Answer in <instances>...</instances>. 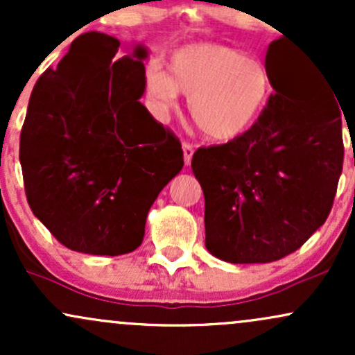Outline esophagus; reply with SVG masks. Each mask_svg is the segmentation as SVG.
Returning a JSON list of instances; mask_svg holds the SVG:
<instances>
[{
	"mask_svg": "<svg viewBox=\"0 0 355 355\" xmlns=\"http://www.w3.org/2000/svg\"><path fill=\"white\" fill-rule=\"evenodd\" d=\"M182 150H183V160H185V165H190L191 157H193V145L189 144V141H183Z\"/></svg>",
	"mask_w": 355,
	"mask_h": 355,
	"instance_id": "1",
	"label": "esophagus"
}]
</instances>
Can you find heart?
<instances>
[{
	"label": "heart",
	"mask_w": 355,
	"mask_h": 355,
	"mask_svg": "<svg viewBox=\"0 0 355 355\" xmlns=\"http://www.w3.org/2000/svg\"><path fill=\"white\" fill-rule=\"evenodd\" d=\"M272 83L262 61L222 43H193L170 56L168 75L146 73V95L162 115L177 108L178 93L190 98V115L205 137L232 141L257 125Z\"/></svg>",
	"instance_id": "obj_1"
}]
</instances>
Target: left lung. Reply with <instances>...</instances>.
<instances>
[{
	"instance_id": "1",
	"label": "left lung",
	"mask_w": 355,
	"mask_h": 355,
	"mask_svg": "<svg viewBox=\"0 0 355 355\" xmlns=\"http://www.w3.org/2000/svg\"><path fill=\"white\" fill-rule=\"evenodd\" d=\"M266 68L275 93L254 128L191 158L205 247L230 263L274 262L302 247L331 214L342 173L339 98L324 73L295 56L282 61L272 44Z\"/></svg>"
}]
</instances>
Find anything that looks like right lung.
Returning a JSON list of instances; mask_svg holds the SVG:
<instances>
[{
  "label": "right lung",
  "instance_id": "add662e5",
  "mask_svg": "<svg viewBox=\"0 0 355 355\" xmlns=\"http://www.w3.org/2000/svg\"><path fill=\"white\" fill-rule=\"evenodd\" d=\"M88 31L36 81L19 137L35 217L70 250L121 255L140 247L150 207L182 170L177 137L140 103L146 50Z\"/></svg>",
  "mask_w": 355,
  "mask_h": 355
}]
</instances>
